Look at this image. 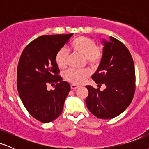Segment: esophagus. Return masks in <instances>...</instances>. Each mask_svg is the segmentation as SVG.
<instances>
[{
    "instance_id": "esophagus-1",
    "label": "esophagus",
    "mask_w": 149,
    "mask_h": 149,
    "mask_svg": "<svg viewBox=\"0 0 149 149\" xmlns=\"http://www.w3.org/2000/svg\"><path fill=\"white\" fill-rule=\"evenodd\" d=\"M78 88H79V85H77L75 84L71 85V88L72 89V90H76V89H78Z\"/></svg>"
}]
</instances>
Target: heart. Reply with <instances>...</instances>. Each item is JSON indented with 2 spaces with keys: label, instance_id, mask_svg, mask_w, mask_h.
<instances>
[{
  "label": "heart",
  "instance_id": "obj_1",
  "mask_svg": "<svg viewBox=\"0 0 149 149\" xmlns=\"http://www.w3.org/2000/svg\"><path fill=\"white\" fill-rule=\"evenodd\" d=\"M71 47L74 50L85 55L88 63L91 65L98 64L103 57V49L101 47L96 46L95 40L90 38L84 36L77 38L71 43ZM67 61L68 51L62 47L57 53L56 63L59 67L64 68L67 64ZM88 75V70H78L71 68L66 71L64 76L66 80L71 83L78 84L86 78Z\"/></svg>",
  "mask_w": 149,
  "mask_h": 149
}]
</instances>
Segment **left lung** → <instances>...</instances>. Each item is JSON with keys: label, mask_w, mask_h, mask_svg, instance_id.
Returning <instances> with one entry per match:
<instances>
[{"label": "left lung", "mask_w": 149, "mask_h": 149, "mask_svg": "<svg viewBox=\"0 0 149 149\" xmlns=\"http://www.w3.org/2000/svg\"><path fill=\"white\" fill-rule=\"evenodd\" d=\"M103 57L97 71L92 76L101 91L87 85L88 96L85 100L88 109L96 117L111 119L125 110L130 104L135 91L134 61L123 42L110 36L109 41L102 40Z\"/></svg>", "instance_id": "8db88e82"}]
</instances>
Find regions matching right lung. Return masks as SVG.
I'll return each mask as SVG.
<instances>
[{
	"label": "right lung",
	"mask_w": 149,
	"mask_h": 149,
	"mask_svg": "<svg viewBox=\"0 0 149 149\" xmlns=\"http://www.w3.org/2000/svg\"><path fill=\"white\" fill-rule=\"evenodd\" d=\"M72 36H41L25 47L19 58L17 75L19 95L31 115L44 123L61 115L71 90L69 83L59 76L56 55ZM49 84H56L54 91L47 90Z\"/></svg>",
	"instance_id": "1"
}]
</instances>
